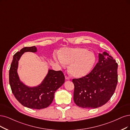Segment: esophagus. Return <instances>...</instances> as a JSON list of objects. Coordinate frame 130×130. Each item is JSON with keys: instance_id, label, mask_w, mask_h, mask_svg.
<instances>
[{"instance_id": "34e87169", "label": "esophagus", "mask_w": 130, "mask_h": 130, "mask_svg": "<svg viewBox=\"0 0 130 130\" xmlns=\"http://www.w3.org/2000/svg\"><path fill=\"white\" fill-rule=\"evenodd\" d=\"M65 79L67 80H70V76L68 75H65Z\"/></svg>"}]
</instances>
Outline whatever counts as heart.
I'll return each instance as SVG.
<instances>
[{
    "label": "heart",
    "instance_id": "b5f03b06",
    "mask_svg": "<svg viewBox=\"0 0 130 130\" xmlns=\"http://www.w3.org/2000/svg\"><path fill=\"white\" fill-rule=\"evenodd\" d=\"M95 56L92 51L82 47L64 48L60 52L56 60L61 66L70 64L69 72L75 78L87 75L92 70L95 62Z\"/></svg>",
    "mask_w": 130,
    "mask_h": 130
}]
</instances>
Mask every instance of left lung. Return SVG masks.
Here are the masks:
<instances>
[{
  "mask_svg": "<svg viewBox=\"0 0 130 130\" xmlns=\"http://www.w3.org/2000/svg\"><path fill=\"white\" fill-rule=\"evenodd\" d=\"M118 64L107 52L99 54V61L84 77L73 79V100L83 108H97L111 99L117 82Z\"/></svg>",
  "mask_w": 130,
  "mask_h": 130,
  "instance_id": "8db88e82",
  "label": "left lung"
}]
</instances>
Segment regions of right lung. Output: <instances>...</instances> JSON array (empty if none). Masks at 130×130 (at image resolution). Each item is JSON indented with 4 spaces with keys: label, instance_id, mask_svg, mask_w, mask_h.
Returning a JSON list of instances; mask_svg holds the SVG:
<instances>
[{
    "label": "right lung",
    "instance_id": "1",
    "mask_svg": "<svg viewBox=\"0 0 130 130\" xmlns=\"http://www.w3.org/2000/svg\"><path fill=\"white\" fill-rule=\"evenodd\" d=\"M36 51L35 46L25 47L13 56L9 71V83L14 96L22 105L41 109L47 107L52 102L56 91L65 82V76L61 71L50 70L42 83L37 87H29L22 83L17 73L18 61L24 52Z\"/></svg>",
    "mask_w": 130,
    "mask_h": 130
}]
</instances>
